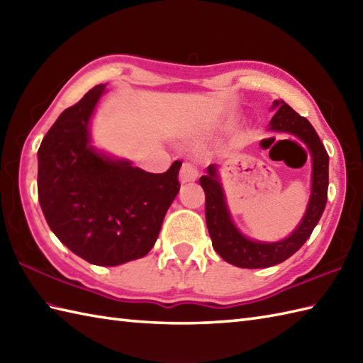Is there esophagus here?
<instances>
[{"label": "esophagus", "instance_id": "34e87169", "mask_svg": "<svg viewBox=\"0 0 363 363\" xmlns=\"http://www.w3.org/2000/svg\"><path fill=\"white\" fill-rule=\"evenodd\" d=\"M198 179V169L191 164H182L179 172V181L181 184L195 182Z\"/></svg>", "mask_w": 363, "mask_h": 363}]
</instances>
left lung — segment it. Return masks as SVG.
I'll list each match as a JSON object with an SVG mask.
<instances>
[{
	"label": "left lung",
	"mask_w": 363,
	"mask_h": 363,
	"mask_svg": "<svg viewBox=\"0 0 363 363\" xmlns=\"http://www.w3.org/2000/svg\"><path fill=\"white\" fill-rule=\"evenodd\" d=\"M276 111L268 130L277 134H291L304 142L312 156L311 198L304 217L290 235L279 242H260L243 235L233 220L223 189L220 167L212 164L206 174L199 177V184L206 194V223L212 238V246L223 260L240 268H267L281 264L293 256L311 237L313 228L318 225L328 201L329 186V156L321 143L317 130L309 120L285 104L282 99L273 101Z\"/></svg>",
	"instance_id": "1"
}]
</instances>
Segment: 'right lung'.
<instances>
[{
    "label": "right lung",
    "mask_w": 363,
    "mask_h": 363,
    "mask_svg": "<svg viewBox=\"0 0 363 363\" xmlns=\"http://www.w3.org/2000/svg\"><path fill=\"white\" fill-rule=\"evenodd\" d=\"M106 86L59 115L37 152V190L50 229L76 256L99 267L140 259L156 243L179 191L181 162L154 174L91 145L90 121Z\"/></svg>",
    "instance_id": "add662e5"
}]
</instances>
